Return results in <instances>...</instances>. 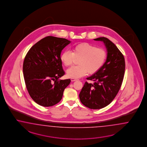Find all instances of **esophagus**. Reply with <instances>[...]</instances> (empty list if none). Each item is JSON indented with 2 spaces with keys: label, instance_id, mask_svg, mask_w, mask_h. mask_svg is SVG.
<instances>
[{
  "label": "esophagus",
  "instance_id": "esophagus-1",
  "mask_svg": "<svg viewBox=\"0 0 147 147\" xmlns=\"http://www.w3.org/2000/svg\"><path fill=\"white\" fill-rule=\"evenodd\" d=\"M78 79H76V78H71V81H76V80H78Z\"/></svg>",
  "mask_w": 147,
  "mask_h": 147
}]
</instances>
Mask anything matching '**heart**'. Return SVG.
Instances as JSON below:
<instances>
[{
	"mask_svg": "<svg viewBox=\"0 0 147 147\" xmlns=\"http://www.w3.org/2000/svg\"><path fill=\"white\" fill-rule=\"evenodd\" d=\"M107 57V51L102 48L86 42L77 44L73 46L72 52L65 50L60 55V60L66 66H71L76 58L78 59V65L68 69V76L78 78L89 74H95L103 66Z\"/></svg>",
	"mask_w": 147,
	"mask_h": 147,
	"instance_id": "1",
	"label": "heart"
}]
</instances>
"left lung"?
<instances>
[{
    "label": "left lung",
    "instance_id": "1",
    "mask_svg": "<svg viewBox=\"0 0 147 147\" xmlns=\"http://www.w3.org/2000/svg\"><path fill=\"white\" fill-rule=\"evenodd\" d=\"M94 40L104 43L107 59L98 71L87 78L92 83H84L79 97L86 107L100 109L111 103L119 92L125 74V61L123 53L110 40L104 37Z\"/></svg>",
    "mask_w": 147,
    "mask_h": 147
}]
</instances>
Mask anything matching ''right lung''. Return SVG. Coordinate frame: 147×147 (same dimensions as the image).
<instances>
[{"label": "right lung", "instance_id": "obj_1", "mask_svg": "<svg viewBox=\"0 0 147 147\" xmlns=\"http://www.w3.org/2000/svg\"><path fill=\"white\" fill-rule=\"evenodd\" d=\"M63 38L49 36L29 49L24 59V79L29 95L36 103L51 107L62 99L71 80H60L65 74L61 52L70 43Z\"/></svg>", "mask_w": 147, "mask_h": 147}]
</instances>
